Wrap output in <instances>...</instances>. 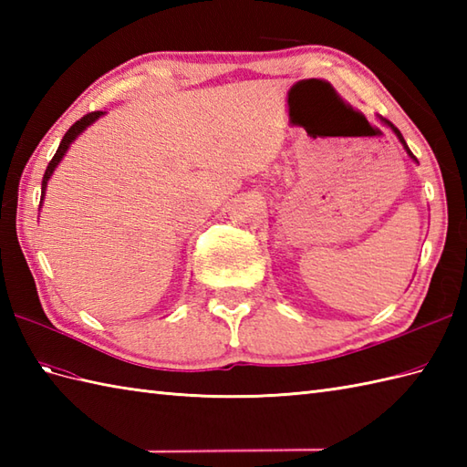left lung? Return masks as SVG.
I'll return each mask as SVG.
<instances>
[{
  "mask_svg": "<svg viewBox=\"0 0 467 467\" xmlns=\"http://www.w3.org/2000/svg\"><path fill=\"white\" fill-rule=\"evenodd\" d=\"M379 120H381V122H383V124H385L387 128H391V132H393L395 136H398V140H400V142L403 144V148H405V152H408V156H410V158H413V161H415V162H418V158H415V156L411 154V150H410V148H408V144H405V140H403V136H401V132L398 130V128H395V126H393V124H391L389 120H385V118H379Z\"/></svg>",
  "mask_w": 467,
  "mask_h": 467,
  "instance_id": "left-lung-1",
  "label": "left lung"
}]
</instances>
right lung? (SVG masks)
I'll use <instances>...</instances> for the list:
<instances>
[{
    "instance_id": "add662e5",
    "label": "right lung",
    "mask_w": 467,
    "mask_h": 467,
    "mask_svg": "<svg viewBox=\"0 0 467 467\" xmlns=\"http://www.w3.org/2000/svg\"><path fill=\"white\" fill-rule=\"evenodd\" d=\"M104 116V112H92V114H86L84 118H80V120H78L72 128H69V130L66 132V136L62 138V142H59V146H57V150H56V154H54V158L52 161H49V164H47V168H46V174H44V181H42V201H39V211H42V204H44V198H46V188H47V181L49 178H52V174H54V171L57 168V164L62 162V158L66 156V152H67V148L72 146V142L76 140L78 136H80L86 128H90L98 118H102Z\"/></svg>"
}]
</instances>
